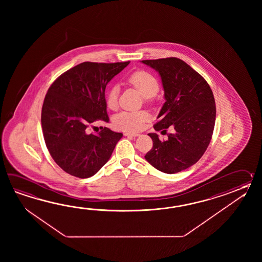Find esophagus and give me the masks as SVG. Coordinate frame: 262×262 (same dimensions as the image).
Instances as JSON below:
<instances>
[{"label":"esophagus","instance_id":"obj_1","mask_svg":"<svg viewBox=\"0 0 262 262\" xmlns=\"http://www.w3.org/2000/svg\"><path fill=\"white\" fill-rule=\"evenodd\" d=\"M123 135L126 137H139V133H133V132H125Z\"/></svg>","mask_w":262,"mask_h":262}]
</instances>
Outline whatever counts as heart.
Wrapping results in <instances>:
<instances>
[{
  "label": "heart",
  "instance_id": "1",
  "mask_svg": "<svg viewBox=\"0 0 262 262\" xmlns=\"http://www.w3.org/2000/svg\"><path fill=\"white\" fill-rule=\"evenodd\" d=\"M129 83L139 91L140 95L149 100L156 96L159 91V84L156 78L146 71H136L127 78ZM119 91L116 86L112 87L106 95V106L110 110H115L118 106ZM150 120L149 113L146 112H123L115 115L112 123L113 126L119 130L136 132L144 127L145 123Z\"/></svg>",
  "mask_w": 262,
  "mask_h": 262
}]
</instances>
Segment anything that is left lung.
Instances as JSON below:
<instances>
[{"mask_svg": "<svg viewBox=\"0 0 262 262\" xmlns=\"http://www.w3.org/2000/svg\"><path fill=\"white\" fill-rule=\"evenodd\" d=\"M161 78L165 100L154 125L156 131L172 133L161 141L156 133L148 134L152 148L145 159L167 174L183 171L199 161L207 150L214 128L216 107L206 80L178 58L141 61Z\"/></svg>", "mask_w": 262, "mask_h": 262, "instance_id": "left-lung-1", "label": "left lung"}]
</instances>
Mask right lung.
<instances>
[{"instance_id":"right-lung-1","label":"right lung","mask_w":262,"mask_h":262,"mask_svg":"<svg viewBox=\"0 0 262 262\" xmlns=\"http://www.w3.org/2000/svg\"><path fill=\"white\" fill-rule=\"evenodd\" d=\"M129 62L84 61L63 73L48 90L41 113L45 142L56 164L68 174L94 176L123 137L107 127L96 135L87 133V128L96 121L108 122L106 84Z\"/></svg>"}]
</instances>
